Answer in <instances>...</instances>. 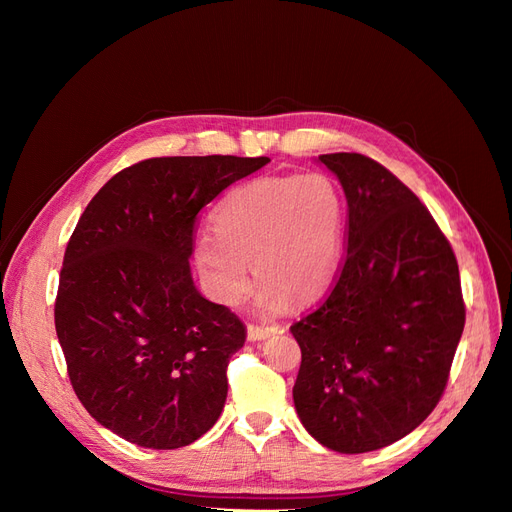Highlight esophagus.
<instances>
[{
  "mask_svg": "<svg viewBox=\"0 0 512 512\" xmlns=\"http://www.w3.org/2000/svg\"><path fill=\"white\" fill-rule=\"evenodd\" d=\"M273 333H277L275 324H254V322L247 324V339H250V342H256V339H267Z\"/></svg>",
  "mask_w": 512,
  "mask_h": 512,
  "instance_id": "obj_1",
  "label": "esophagus"
}]
</instances>
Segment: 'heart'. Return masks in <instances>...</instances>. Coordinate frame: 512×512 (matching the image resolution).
<instances>
[{
	"instance_id": "heart-1",
	"label": "heart",
	"mask_w": 512,
	"mask_h": 512,
	"mask_svg": "<svg viewBox=\"0 0 512 512\" xmlns=\"http://www.w3.org/2000/svg\"><path fill=\"white\" fill-rule=\"evenodd\" d=\"M344 222V196L331 177H262L222 200L213 213L215 235L198 239L196 258L226 303L245 292L250 260L260 275L254 292L260 309H280L290 297L307 303L333 282Z\"/></svg>"
}]
</instances>
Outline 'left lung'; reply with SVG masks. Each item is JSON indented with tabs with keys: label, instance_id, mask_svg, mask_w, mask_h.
Listing matches in <instances>:
<instances>
[{
	"label": "left lung",
	"instance_id": "left-lung-1",
	"mask_svg": "<svg viewBox=\"0 0 512 512\" xmlns=\"http://www.w3.org/2000/svg\"><path fill=\"white\" fill-rule=\"evenodd\" d=\"M320 162L346 192V254L327 297L290 327L301 348L292 397L320 444L367 453L438 406L466 303L453 247L408 185L363 153Z\"/></svg>",
	"mask_w": 512,
	"mask_h": 512
}]
</instances>
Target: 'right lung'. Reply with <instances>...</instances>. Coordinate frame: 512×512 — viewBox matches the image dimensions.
<instances>
[{
    "mask_svg": "<svg viewBox=\"0 0 512 512\" xmlns=\"http://www.w3.org/2000/svg\"><path fill=\"white\" fill-rule=\"evenodd\" d=\"M269 158L136 162L91 198L64 254L55 331L85 410L119 438L181 448L218 421L245 324L196 290L198 213Z\"/></svg>",
    "mask_w": 512,
    "mask_h": 512,
    "instance_id": "1",
    "label": "right lung"
}]
</instances>
